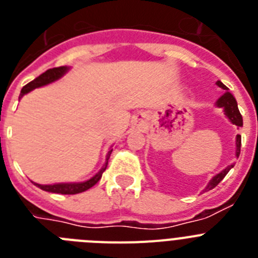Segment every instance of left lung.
<instances>
[{
    "mask_svg": "<svg viewBox=\"0 0 258 258\" xmlns=\"http://www.w3.org/2000/svg\"><path fill=\"white\" fill-rule=\"evenodd\" d=\"M217 85L220 86V88H222L223 90H229L227 86L223 85L221 81H217ZM217 106L222 107L223 111H225V115L230 118V121H231L232 124L236 125V126H243V117H241L240 112H239L238 103H236L235 98L232 97L229 92L225 93V94L218 99ZM240 146H241V136L240 134H238V136H236V157H239V155H240ZM231 166H227L226 169L222 170L221 173H218L217 175H214L213 178L211 179V182L208 183V186H207V190H212V188L216 187V186H217V184L225 178V175L229 173V170L231 169Z\"/></svg>",
    "mask_w": 258,
    "mask_h": 258,
    "instance_id": "1",
    "label": "left lung"
}]
</instances>
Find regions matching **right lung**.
Instances as JSON below:
<instances>
[{"label":"right lung","mask_w":258,"mask_h":258,"mask_svg":"<svg viewBox=\"0 0 258 258\" xmlns=\"http://www.w3.org/2000/svg\"><path fill=\"white\" fill-rule=\"evenodd\" d=\"M67 71V67H56V68H51V70H47L46 72H44L42 75H40L38 77H36L33 81L28 83L27 85L23 86L22 92H20L19 98H22L23 95L29 93L31 90L36 88H40V86L47 85V84L52 83V81H55L58 80L59 77H61L64 75V72ZM112 150H109L108 154H107V159H106V164L102 168L94 177H92L90 179L85 182H80V183H55V184H38L35 183L37 187H40L41 190L44 191H49V192H55V194H63V195H74V194H79V192H84V191L89 190L90 187H93L95 183H97L99 179L102 178V174L106 170L107 164H108V159L109 155H111Z\"/></svg>","instance_id":"add662e5"}]
</instances>
